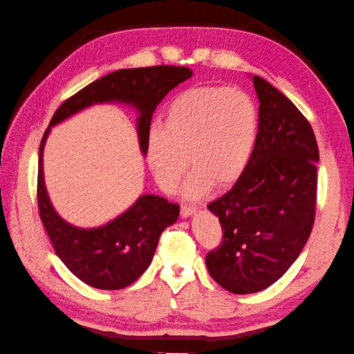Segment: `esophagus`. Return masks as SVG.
Segmentation results:
<instances>
[{
	"instance_id": "34e87169",
	"label": "esophagus",
	"mask_w": 354,
	"mask_h": 354,
	"mask_svg": "<svg viewBox=\"0 0 354 354\" xmlns=\"http://www.w3.org/2000/svg\"><path fill=\"white\" fill-rule=\"evenodd\" d=\"M194 212H196V207H193V205H188V204H182V205H180V215H182L183 218L191 216Z\"/></svg>"
}]
</instances>
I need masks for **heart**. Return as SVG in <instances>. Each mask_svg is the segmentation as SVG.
Masks as SVG:
<instances>
[{
    "label": "heart",
    "mask_w": 354,
    "mask_h": 354,
    "mask_svg": "<svg viewBox=\"0 0 354 354\" xmlns=\"http://www.w3.org/2000/svg\"><path fill=\"white\" fill-rule=\"evenodd\" d=\"M259 139V109L252 97L225 86H199L172 98L165 127L155 125L146 138V160L166 193L185 183L189 198L215 187H230L251 165ZM190 160H188L187 158Z\"/></svg>",
    "instance_id": "obj_1"
}]
</instances>
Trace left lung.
I'll use <instances>...</instances> for the list:
<instances>
[{
  "mask_svg": "<svg viewBox=\"0 0 354 354\" xmlns=\"http://www.w3.org/2000/svg\"><path fill=\"white\" fill-rule=\"evenodd\" d=\"M259 139L251 165L230 191L208 204L223 241L207 254L208 273L225 290L256 293L290 268L315 219L318 146L303 113L254 75Z\"/></svg>",
  "mask_w": 354,
  "mask_h": 354,
  "instance_id": "1",
  "label": "left lung"
}]
</instances>
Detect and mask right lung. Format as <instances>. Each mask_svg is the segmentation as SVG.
Here are the masks:
<instances>
[{
	"mask_svg": "<svg viewBox=\"0 0 354 354\" xmlns=\"http://www.w3.org/2000/svg\"><path fill=\"white\" fill-rule=\"evenodd\" d=\"M188 67L153 66L120 68L108 73L68 97L56 109L50 127L80 109L103 102H122L139 111L138 136L142 153L150 120L158 103L171 89L191 78ZM50 127L39 149L37 205L39 216L64 265L80 281L102 290H119L135 282L152 262L160 235L177 221L180 207L153 194L141 196L124 215L97 229H80L57 215L46 194L42 155Z\"/></svg>",
	"mask_w": 354,
	"mask_h": 354,
	"instance_id": "obj_1",
	"label": "right lung"
}]
</instances>
